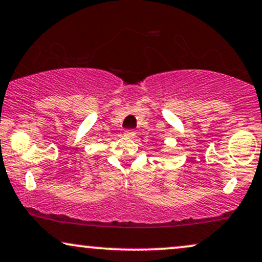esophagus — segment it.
<instances>
[{
	"instance_id": "34e87169",
	"label": "esophagus",
	"mask_w": 262,
	"mask_h": 262,
	"mask_svg": "<svg viewBox=\"0 0 262 262\" xmlns=\"http://www.w3.org/2000/svg\"><path fill=\"white\" fill-rule=\"evenodd\" d=\"M124 135L127 138H134L135 137V130H133V129H127V130L124 132Z\"/></svg>"
}]
</instances>
